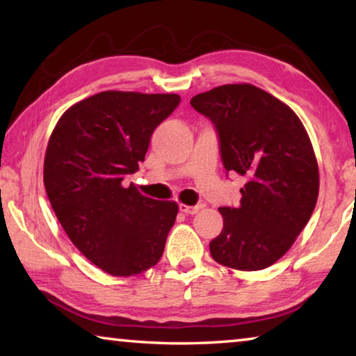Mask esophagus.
<instances>
[{
	"instance_id": "obj_1",
	"label": "esophagus",
	"mask_w": 356,
	"mask_h": 356,
	"mask_svg": "<svg viewBox=\"0 0 356 356\" xmlns=\"http://www.w3.org/2000/svg\"><path fill=\"white\" fill-rule=\"evenodd\" d=\"M179 209H180V212H184L185 215H195V213L200 212L201 207L200 206H186V204H180Z\"/></svg>"
}]
</instances>
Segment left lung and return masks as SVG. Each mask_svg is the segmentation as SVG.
Returning a JSON list of instances; mask_svg holds the SVG:
<instances>
[{"mask_svg": "<svg viewBox=\"0 0 356 356\" xmlns=\"http://www.w3.org/2000/svg\"><path fill=\"white\" fill-rule=\"evenodd\" d=\"M215 124L226 171L246 184L238 207H220L213 261L256 272L291 250L318 196V165L308 131L284 102L250 83L222 84L191 99Z\"/></svg>", "mask_w": 356, "mask_h": 356, "instance_id": "8db88e82", "label": "left lung"}]
</instances>
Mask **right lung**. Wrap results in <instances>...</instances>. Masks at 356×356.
I'll list each match as a JSON object with an SVG mask.
<instances>
[{"mask_svg":"<svg viewBox=\"0 0 356 356\" xmlns=\"http://www.w3.org/2000/svg\"><path fill=\"white\" fill-rule=\"evenodd\" d=\"M177 94L104 91L72 105L51 131L44 185L56 218L84 257L111 276L147 272L163 254L179 212L122 185Z\"/></svg>","mask_w":356,"mask_h":356,"instance_id":"right-lung-1","label":"right lung"}]
</instances>
